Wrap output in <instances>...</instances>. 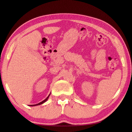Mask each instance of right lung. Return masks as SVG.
I'll return each mask as SVG.
<instances>
[{"mask_svg": "<svg viewBox=\"0 0 132 132\" xmlns=\"http://www.w3.org/2000/svg\"><path fill=\"white\" fill-rule=\"evenodd\" d=\"M50 94L51 93H50V94L48 95V96H47L45 99V100H44L43 101H42L41 102H40V103H38V104H33V105H29V106H36V105H41V104H43V103H44L45 102H46V101L47 100V99H48V98H49V96L50 95Z\"/></svg>", "mask_w": 132, "mask_h": 132, "instance_id": "1", "label": "right lung"}]
</instances>
